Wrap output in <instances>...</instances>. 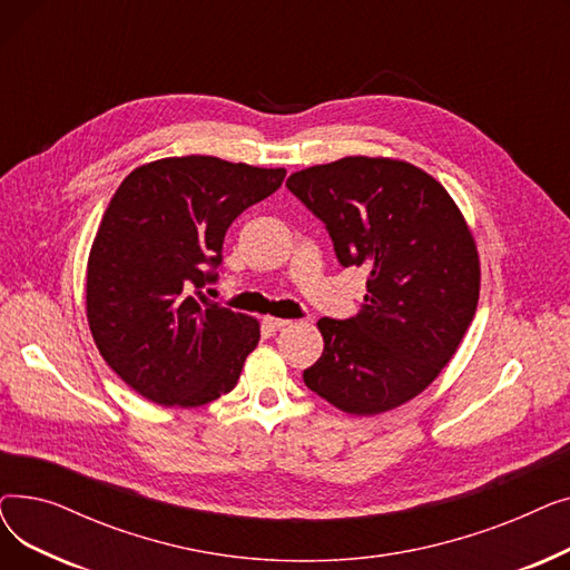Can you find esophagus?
<instances>
[{"mask_svg":"<svg viewBox=\"0 0 570 570\" xmlns=\"http://www.w3.org/2000/svg\"><path fill=\"white\" fill-rule=\"evenodd\" d=\"M263 323H265L267 331H273V333H275V331H282V327H286V325H291L288 318H277V316H265Z\"/></svg>","mask_w":570,"mask_h":570,"instance_id":"obj_1","label":"esophagus"}]
</instances>
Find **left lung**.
Instances as JSON below:
<instances>
[{
    "instance_id": "8db88e82",
    "label": "left lung",
    "mask_w": 570,
    "mask_h": 570,
    "mask_svg": "<svg viewBox=\"0 0 570 570\" xmlns=\"http://www.w3.org/2000/svg\"><path fill=\"white\" fill-rule=\"evenodd\" d=\"M286 187L325 224L344 267H367L365 303L321 318L309 391L351 415L421 395L451 363L481 295V261L460 207L409 161L344 157L297 170Z\"/></svg>"
}]
</instances>
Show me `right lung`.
<instances>
[{
    "label": "right lung",
    "mask_w": 570,
    "mask_h": 570,
    "mask_svg": "<svg viewBox=\"0 0 570 570\" xmlns=\"http://www.w3.org/2000/svg\"><path fill=\"white\" fill-rule=\"evenodd\" d=\"M284 177L189 155L142 164L117 187L87 258V323L110 370L145 400L189 409L235 387L261 325L200 288L217 279L233 219Z\"/></svg>",
    "instance_id": "add662e5"
}]
</instances>
